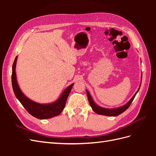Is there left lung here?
<instances>
[{"label": "left lung", "mask_w": 156, "mask_h": 156, "mask_svg": "<svg viewBox=\"0 0 156 156\" xmlns=\"http://www.w3.org/2000/svg\"><path fill=\"white\" fill-rule=\"evenodd\" d=\"M140 84H141V83H140ZM139 89H140V87L139 88L138 90L136 91V92L134 94V96L131 98V100L128 102H127L125 105L119 107V108H103V107L98 106V105L96 104L95 103H94V101H93L92 98L91 96L90 95V94L88 90H87V97H88V100L90 105L91 107L92 108L93 111L95 112H96L97 114L105 115V116H119V115L122 114V112H124L126 110H127V108H129V107L131 105V103L134 100L136 93L139 92Z\"/></svg>", "instance_id": "8db88e82"}]
</instances>
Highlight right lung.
Instances as JSON below:
<instances>
[{
  "instance_id": "obj_1",
  "label": "right lung",
  "mask_w": 156,
  "mask_h": 156,
  "mask_svg": "<svg viewBox=\"0 0 156 156\" xmlns=\"http://www.w3.org/2000/svg\"><path fill=\"white\" fill-rule=\"evenodd\" d=\"M17 60V56L16 57L12 66V84L14 94L22 105L25 107L29 114L38 119H48L60 115L65 107L66 102L72 88L73 83L69 85L66 89H65L58 100L54 103H49V104H40V103L33 101L24 95L17 84L16 73Z\"/></svg>"
}]
</instances>
